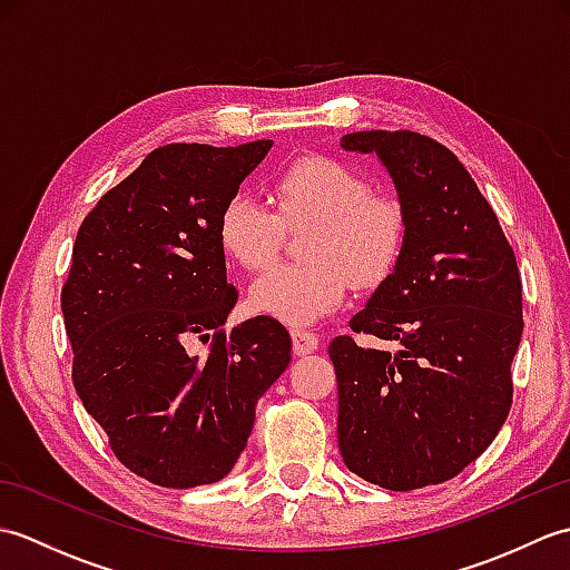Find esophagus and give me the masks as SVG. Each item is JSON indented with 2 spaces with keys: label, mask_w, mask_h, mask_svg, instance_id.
Masks as SVG:
<instances>
[{
  "label": "esophagus",
  "mask_w": 570,
  "mask_h": 570,
  "mask_svg": "<svg viewBox=\"0 0 570 570\" xmlns=\"http://www.w3.org/2000/svg\"><path fill=\"white\" fill-rule=\"evenodd\" d=\"M292 343H294V353L296 355H308L318 347V335L311 331H292Z\"/></svg>",
  "instance_id": "1"
}]
</instances>
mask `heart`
Masks as SVG:
<instances>
[{
    "instance_id": "heart-1",
    "label": "heart",
    "mask_w": 570,
    "mask_h": 570,
    "mask_svg": "<svg viewBox=\"0 0 570 570\" xmlns=\"http://www.w3.org/2000/svg\"><path fill=\"white\" fill-rule=\"evenodd\" d=\"M276 210L245 193L217 217V239L242 269L262 272L278 259L286 227L313 225L311 264L276 266L252 286V308L286 325H308L343 306L350 284L372 288L392 274L406 242L404 205L372 190L355 166L323 154L298 156L274 178Z\"/></svg>"
}]
</instances>
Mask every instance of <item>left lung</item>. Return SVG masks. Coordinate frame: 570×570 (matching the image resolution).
<instances>
[{
  "label": "left lung",
  "mask_w": 570,
  "mask_h": 570,
  "mask_svg": "<svg viewBox=\"0 0 570 570\" xmlns=\"http://www.w3.org/2000/svg\"><path fill=\"white\" fill-rule=\"evenodd\" d=\"M343 149L377 154L406 213L394 272L350 321L396 343L337 335V445L345 465L384 490L439 485L500 433L522 337V278L498 215L458 156L419 131H353Z\"/></svg>",
  "instance_id": "1"
}]
</instances>
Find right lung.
Here are the masks:
<instances>
[{
  "label": "right lung",
  "instance_id": "obj_1",
  "mask_svg": "<svg viewBox=\"0 0 570 570\" xmlns=\"http://www.w3.org/2000/svg\"><path fill=\"white\" fill-rule=\"evenodd\" d=\"M269 149V139L154 149L98 200L72 245L60 292L72 384L119 463L154 485L223 480L245 451L257 399L292 360L274 318L225 331L237 288L217 217Z\"/></svg>",
  "mask_w": 570,
  "mask_h": 570
}]
</instances>
